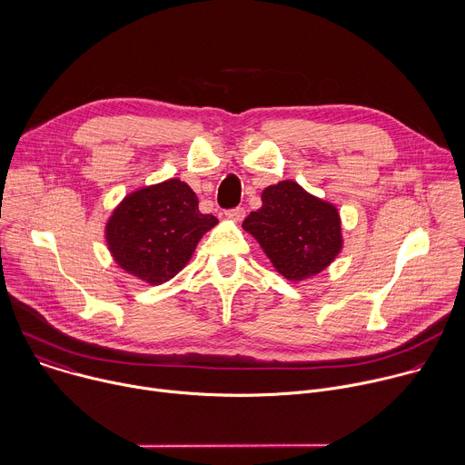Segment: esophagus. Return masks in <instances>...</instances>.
<instances>
[{
  "mask_svg": "<svg viewBox=\"0 0 465 465\" xmlns=\"http://www.w3.org/2000/svg\"><path fill=\"white\" fill-rule=\"evenodd\" d=\"M244 215H246L244 208H233V210H228V212H226V217H228L230 221H235V223H241V221L244 219Z\"/></svg>",
  "mask_w": 465,
  "mask_h": 465,
  "instance_id": "34e87169",
  "label": "esophagus"
}]
</instances>
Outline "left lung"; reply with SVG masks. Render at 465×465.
<instances>
[{
	"mask_svg": "<svg viewBox=\"0 0 465 465\" xmlns=\"http://www.w3.org/2000/svg\"><path fill=\"white\" fill-rule=\"evenodd\" d=\"M262 206L242 228L255 237L274 269L291 282H303L327 269L342 250L339 210L292 180L269 185Z\"/></svg>",
	"mask_w": 465,
	"mask_h": 465,
	"instance_id": "obj_1",
	"label": "left lung"
}]
</instances>
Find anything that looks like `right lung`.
<instances>
[{
	"mask_svg": "<svg viewBox=\"0 0 465 465\" xmlns=\"http://www.w3.org/2000/svg\"><path fill=\"white\" fill-rule=\"evenodd\" d=\"M217 223L198 212V198L185 182L171 178L126 194L104 233L123 271L160 285L185 267L198 241Z\"/></svg>",
	"mask_w": 465,
	"mask_h": 465,
	"instance_id": "right-lung-1",
	"label": "right lung"
}]
</instances>
